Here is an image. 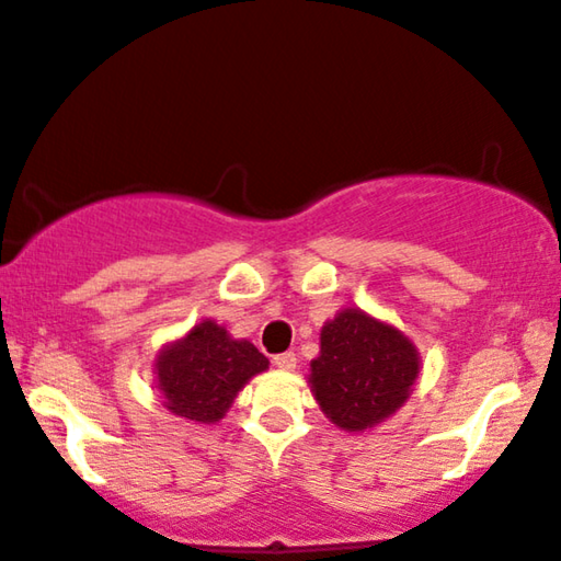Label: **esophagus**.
Listing matches in <instances>:
<instances>
[{
	"label": "esophagus",
	"mask_w": 561,
	"mask_h": 561,
	"mask_svg": "<svg viewBox=\"0 0 561 561\" xmlns=\"http://www.w3.org/2000/svg\"><path fill=\"white\" fill-rule=\"evenodd\" d=\"M274 364H276V369L293 371L297 367V356L293 354V351H287V354H276L274 356Z\"/></svg>",
	"instance_id": "1"
}]
</instances>
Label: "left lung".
Masks as SVG:
<instances>
[{
    "mask_svg": "<svg viewBox=\"0 0 561 561\" xmlns=\"http://www.w3.org/2000/svg\"><path fill=\"white\" fill-rule=\"evenodd\" d=\"M421 375L417 346L398 325L362 308H343L320 328L310 392L328 421L364 433L405 405Z\"/></svg>",
    "mask_w": 561,
    "mask_h": 561,
    "instance_id": "1",
    "label": "left lung"
}]
</instances>
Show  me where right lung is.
I'll use <instances>...</instances> for the list:
<instances>
[{
  "label": "right lung",
  "instance_id": "1",
  "mask_svg": "<svg viewBox=\"0 0 561 561\" xmlns=\"http://www.w3.org/2000/svg\"><path fill=\"white\" fill-rule=\"evenodd\" d=\"M268 369V358L226 325L203 318L182 339L169 341L153 358L163 408L192 423H218L251 377Z\"/></svg>",
  "mask_w": 561,
  "mask_h": 561
}]
</instances>
